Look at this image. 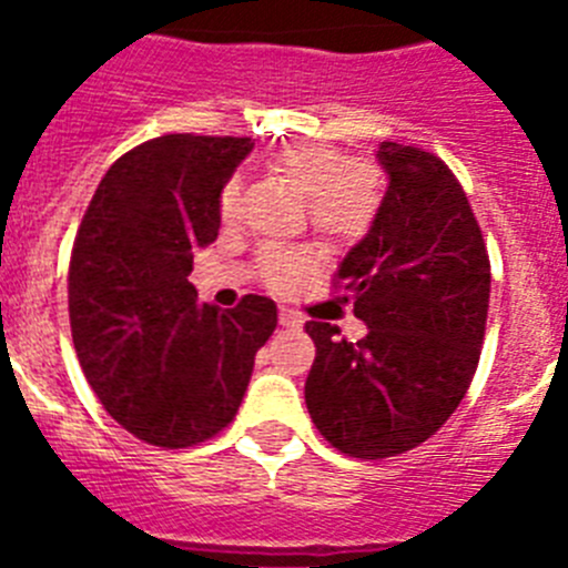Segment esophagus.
Segmentation results:
<instances>
[{
  "label": "esophagus",
  "mask_w": 568,
  "mask_h": 568,
  "mask_svg": "<svg viewBox=\"0 0 568 568\" xmlns=\"http://www.w3.org/2000/svg\"><path fill=\"white\" fill-rule=\"evenodd\" d=\"M278 324H281V327H287V329H301V327H304V321H301V315L293 313V310H287V307H281Z\"/></svg>",
  "instance_id": "obj_1"
}]
</instances>
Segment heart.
<instances>
[{
	"label": "heart",
	"instance_id": "heart-1",
	"mask_svg": "<svg viewBox=\"0 0 568 568\" xmlns=\"http://www.w3.org/2000/svg\"><path fill=\"white\" fill-rule=\"evenodd\" d=\"M270 168L304 193L310 224L333 241H353L366 233L381 204V173L329 142L301 139L270 155ZM241 182L230 179L219 199L224 222L235 219ZM261 278L273 290H290L313 264V255L298 247H270L261 253Z\"/></svg>",
	"mask_w": 568,
	"mask_h": 568
}]
</instances>
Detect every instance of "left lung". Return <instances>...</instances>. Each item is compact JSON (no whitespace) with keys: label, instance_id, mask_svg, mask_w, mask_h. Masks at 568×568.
<instances>
[{"label":"left lung","instance_id":"obj_1","mask_svg":"<svg viewBox=\"0 0 568 568\" xmlns=\"http://www.w3.org/2000/svg\"><path fill=\"white\" fill-rule=\"evenodd\" d=\"M386 193L338 264L361 341L310 321L304 384L318 433L353 458H393L435 435L478 369L489 310V255L464 187L438 155L381 142Z\"/></svg>","mask_w":568,"mask_h":568}]
</instances>
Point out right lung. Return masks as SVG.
I'll return each mask as SVG.
<instances>
[{"instance_id":"add662e5","label":"right lung","mask_w":568,"mask_h":568,"mask_svg":"<svg viewBox=\"0 0 568 568\" xmlns=\"http://www.w3.org/2000/svg\"><path fill=\"white\" fill-rule=\"evenodd\" d=\"M250 150V139L193 133L139 144L104 173L73 241L68 307L84 378L153 446L184 449L222 433L278 324L273 298L244 295L222 310L187 281Z\"/></svg>"}]
</instances>
